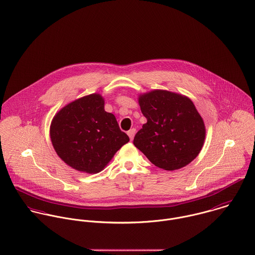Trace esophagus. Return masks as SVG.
I'll use <instances>...</instances> for the list:
<instances>
[{
  "label": "esophagus",
  "instance_id": "34e87169",
  "mask_svg": "<svg viewBox=\"0 0 255 255\" xmlns=\"http://www.w3.org/2000/svg\"><path fill=\"white\" fill-rule=\"evenodd\" d=\"M135 128H131V129H129L128 131V136H129V138H130V140H132L133 139V137H134V134H135Z\"/></svg>",
  "mask_w": 255,
  "mask_h": 255
}]
</instances>
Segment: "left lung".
Returning <instances> with one entry per match:
<instances>
[{
  "instance_id": "left-lung-1",
  "label": "left lung",
  "mask_w": 255,
  "mask_h": 255,
  "mask_svg": "<svg viewBox=\"0 0 255 255\" xmlns=\"http://www.w3.org/2000/svg\"><path fill=\"white\" fill-rule=\"evenodd\" d=\"M138 104L147 123L133 144L155 166L173 171L185 167L200 153L206 128L193 102L166 90L140 94Z\"/></svg>"
}]
</instances>
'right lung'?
Returning a JSON list of instances; mask_svg holds the SVG:
<instances>
[{
	"instance_id": "1",
	"label": "right lung",
	"mask_w": 255,
	"mask_h": 255,
	"mask_svg": "<svg viewBox=\"0 0 255 255\" xmlns=\"http://www.w3.org/2000/svg\"><path fill=\"white\" fill-rule=\"evenodd\" d=\"M49 132L57 155L68 166L88 174L101 172L129 141L97 93L63 107L52 119Z\"/></svg>"
}]
</instances>
